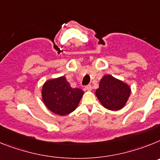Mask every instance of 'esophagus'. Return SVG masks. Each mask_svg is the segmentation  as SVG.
Returning <instances> with one entry per match:
<instances>
[{
  "label": "esophagus",
  "instance_id": "1",
  "mask_svg": "<svg viewBox=\"0 0 160 160\" xmlns=\"http://www.w3.org/2000/svg\"><path fill=\"white\" fill-rule=\"evenodd\" d=\"M85 90H87V91H91V90H92V86L90 85V84L87 85L85 87Z\"/></svg>",
  "mask_w": 160,
  "mask_h": 160
}]
</instances>
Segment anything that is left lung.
<instances>
[{
  "mask_svg": "<svg viewBox=\"0 0 160 160\" xmlns=\"http://www.w3.org/2000/svg\"><path fill=\"white\" fill-rule=\"evenodd\" d=\"M131 89L128 84L111 75L103 76L95 92L102 106L112 111L122 109L128 101Z\"/></svg>",
  "mask_w": 160,
  "mask_h": 160,
  "instance_id": "1",
  "label": "left lung"
}]
</instances>
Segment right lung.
I'll list each match as a JSON object with an SVG mask.
<instances>
[{
    "instance_id": "add662e5",
    "label": "right lung",
    "mask_w": 160,
    "mask_h": 160,
    "mask_svg": "<svg viewBox=\"0 0 160 160\" xmlns=\"http://www.w3.org/2000/svg\"><path fill=\"white\" fill-rule=\"evenodd\" d=\"M84 91L72 88L65 76L47 80L42 88V99L51 112L65 116L77 108Z\"/></svg>"
}]
</instances>
